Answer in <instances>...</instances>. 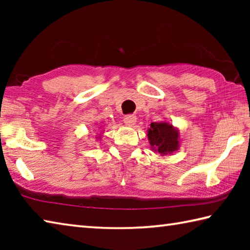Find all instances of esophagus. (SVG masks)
Wrapping results in <instances>:
<instances>
[{
	"label": "esophagus",
	"mask_w": 250,
	"mask_h": 250,
	"mask_svg": "<svg viewBox=\"0 0 250 250\" xmlns=\"http://www.w3.org/2000/svg\"><path fill=\"white\" fill-rule=\"evenodd\" d=\"M124 122L126 125H133L135 122H137V117H135L134 115L125 116V119H124Z\"/></svg>",
	"instance_id": "34e87169"
}]
</instances>
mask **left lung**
Wrapping results in <instances>:
<instances>
[{
    "instance_id": "obj_1",
    "label": "left lung",
    "mask_w": 250,
    "mask_h": 250,
    "mask_svg": "<svg viewBox=\"0 0 250 250\" xmlns=\"http://www.w3.org/2000/svg\"><path fill=\"white\" fill-rule=\"evenodd\" d=\"M151 149L161 155L174 153L180 147V131L167 122H152L147 129Z\"/></svg>"
}]
</instances>
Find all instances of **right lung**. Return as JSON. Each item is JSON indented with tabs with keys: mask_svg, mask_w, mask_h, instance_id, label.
<instances>
[{
	"mask_svg": "<svg viewBox=\"0 0 250 250\" xmlns=\"http://www.w3.org/2000/svg\"><path fill=\"white\" fill-rule=\"evenodd\" d=\"M99 139H100V137H99Z\"/></svg>",
	"mask_w": 250,
	"mask_h": 250,
	"instance_id": "right-lung-1",
	"label": "right lung"
}]
</instances>
